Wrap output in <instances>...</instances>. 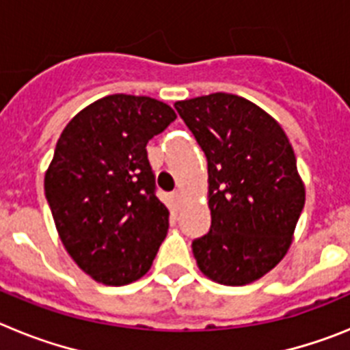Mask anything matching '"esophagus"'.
<instances>
[{
  "label": "esophagus",
  "instance_id": "esophagus-1",
  "mask_svg": "<svg viewBox=\"0 0 350 350\" xmlns=\"http://www.w3.org/2000/svg\"><path fill=\"white\" fill-rule=\"evenodd\" d=\"M173 198L177 200V203H180V202H182V198H184V193H182L180 189H177V191H175V193H173Z\"/></svg>",
  "mask_w": 350,
  "mask_h": 350
}]
</instances>
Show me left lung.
<instances>
[{
  "label": "left lung",
  "instance_id": "obj_1",
  "mask_svg": "<svg viewBox=\"0 0 350 350\" xmlns=\"http://www.w3.org/2000/svg\"><path fill=\"white\" fill-rule=\"evenodd\" d=\"M208 163L210 231L193 242L198 268L245 286L280 262L305 205L295 150L252 101L213 92L175 103Z\"/></svg>",
  "mask_w": 350,
  "mask_h": 350
}]
</instances>
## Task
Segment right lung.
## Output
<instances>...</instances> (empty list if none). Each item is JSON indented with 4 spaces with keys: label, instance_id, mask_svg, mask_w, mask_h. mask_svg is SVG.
<instances>
[{
    "label": "right lung",
    "instance_id": "1",
    "mask_svg": "<svg viewBox=\"0 0 350 350\" xmlns=\"http://www.w3.org/2000/svg\"><path fill=\"white\" fill-rule=\"evenodd\" d=\"M175 119L163 101L112 94L61 133L45 198L68 254L98 282L124 286L152 267L170 212L156 196L147 144Z\"/></svg>",
    "mask_w": 350,
    "mask_h": 350
}]
</instances>
